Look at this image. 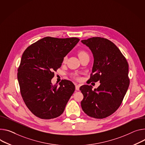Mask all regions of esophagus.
Here are the masks:
<instances>
[{
  "mask_svg": "<svg viewBox=\"0 0 145 145\" xmlns=\"http://www.w3.org/2000/svg\"><path fill=\"white\" fill-rule=\"evenodd\" d=\"M79 88H80V86H79V85H78V84H76V85L75 88H76V90H78V89H79Z\"/></svg>",
  "mask_w": 145,
  "mask_h": 145,
  "instance_id": "1",
  "label": "esophagus"
}]
</instances>
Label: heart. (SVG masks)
Instances as JSON below:
<instances>
[{"label": "heart", "instance_id": "b5f03b06", "mask_svg": "<svg viewBox=\"0 0 145 145\" xmlns=\"http://www.w3.org/2000/svg\"><path fill=\"white\" fill-rule=\"evenodd\" d=\"M86 55H88V54L84 51H80L78 52V57H79V58H80L83 56H86ZM65 58H64L63 62H65Z\"/></svg>", "mask_w": 145, "mask_h": 145}]
</instances>
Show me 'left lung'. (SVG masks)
<instances>
[{"instance_id":"obj_1","label":"left lung","mask_w":145,"mask_h":145,"mask_svg":"<svg viewBox=\"0 0 145 145\" xmlns=\"http://www.w3.org/2000/svg\"><path fill=\"white\" fill-rule=\"evenodd\" d=\"M81 42L89 47L94 57L89 81L100 83L94 90L87 84L80 87L84 96L82 108L91 117L106 118L119 108L127 93L129 85L128 64L120 50L108 39L94 37Z\"/></svg>"}]
</instances>
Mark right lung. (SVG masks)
<instances>
[{"instance_id":"1","label":"right lung","mask_w":145,"mask_h":145,"mask_svg":"<svg viewBox=\"0 0 145 145\" xmlns=\"http://www.w3.org/2000/svg\"><path fill=\"white\" fill-rule=\"evenodd\" d=\"M79 40L76 37H45L24 51L17 78L22 99L36 117L48 120L63 113L75 86L68 80H63L59 86L52 85L51 79Z\"/></svg>"}]
</instances>
